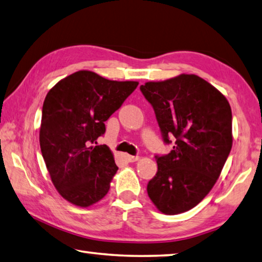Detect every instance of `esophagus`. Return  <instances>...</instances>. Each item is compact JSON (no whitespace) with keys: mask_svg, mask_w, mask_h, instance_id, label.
Wrapping results in <instances>:
<instances>
[{"mask_svg":"<svg viewBox=\"0 0 262 262\" xmlns=\"http://www.w3.org/2000/svg\"><path fill=\"white\" fill-rule=\"evenodd\" d=\"M139 159H140L139 156H129V155L126 156V160L128 163H135V161H137Z\"/></svg>","mask_w":262,"mask_h":262,"instance_id":"obj_1","label":"esophagus"}]
</instances>
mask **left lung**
I'll use <instances>...</instances> for the list:
<instances>
[{
  "mask_svg": "<svg viewBox=\"0 0 262 262\" xmlns=\"http://www.w3.org/2000/svg\"><path fill=\"white\" fill-rule=\"evenodd\" d=\"M140 89L154 107L164 142L174 141L168 155L156 156L158 172L147 194L161 213L187 212L211 191L230 154L229 102L194 74L145 82Z\"/></svg>",
  "mask_w": 262,
  "mask_h": 262,
  "instance_id": "obj_1",
  "label": "left lung"
}]
</instances>
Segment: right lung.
<instances>
[{
  "label": "right lung",
  "instance_id": "1",
  "mask_svg": "<svg viewBox=\"0 0 262 262\" xmlns=\"http://www.w3.org/2000/svg\"><path fill=\"white\" fill-rule=\"evenodd\" d=\"M136 81H113L78 71L57 82L42 107L40 146L59 194L88 207L110 189L118 167L106 145H90L105 133V122L136 89ZM96 143V142H95Z\"/></svg>",
  "mask_w": 262,
  "mask_h": 262
}]
</instances>
